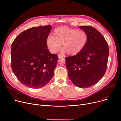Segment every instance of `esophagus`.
<instances>
[{"instance_id": "34e87169", "label": "esophagus", "mask_w": 121, "mask_h": 121, "mask_svg": "<svg viewBox=\"0 0 121 121\" xmlns=\"http://www.w3.org/2000/svg\"><path fill=\"white\" fill-rule=\"evenodd\" d=\"M58 57H59V59H60V58H61V57H64L65 56H61V55H58Z\"/></svg>"}]
</instances>
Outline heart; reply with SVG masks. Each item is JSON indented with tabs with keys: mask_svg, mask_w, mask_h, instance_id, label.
I'll return each instance as SVG.
<instances>
[{
	"mask_svg": "<svg viewBox=\"0 0 121 121\" xmlns=\"http://www.w3.org/2000/svg\"><path fill=\"white\" fill-rule=\"evenodd\" d=\"M88 39V34L85 30L62 26L55 29L52 36L47 38L46 44L52 53H56L59 50L61 44L64 52L74 56L84 49Z\"/></svg>",
	"mask_w": 121,
	"mask_h": 121,
	"instance_id": "1",
	"label": "heart"
}]
</instances>
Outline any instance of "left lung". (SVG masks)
<instances>
[{
	"label": "left lung",
	"mask_w": 121,
	"mask_h": 121,
	"mask_svg": "<svg viewBox=\"0 0 121 121\" xmlns=\"http://www.w3.org/2000/svg\"><path fill=\"white\" fill-rule=\"evenodd\" d=\"M88 34L84 49L74 56L65 57L70 80L80 88L94 85L102 78L107 69L109 46L103 35L94 27L80 26Z\"/></svg>",
	"instance_id": "8db88e82"
}]
</instances>
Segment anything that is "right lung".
<instances>
[{
	"mask_svg": "<svg viewBox=\"0 0 121 121\" xmlns=\"http://www.w3.org/2000/svg\"><path fill=\"white\" fill-rule=\"evenodd\" d=\"M51 29V25L29 29L12 44V70L18 80L28 87H42L54 76L59 58L50 52L46 44Z\"/></svg>",
	"mask_w": 121,
	"mask_h": 121,
	"instance_id": "add662e5",
	"label": "right lung"
}]
</instances>
